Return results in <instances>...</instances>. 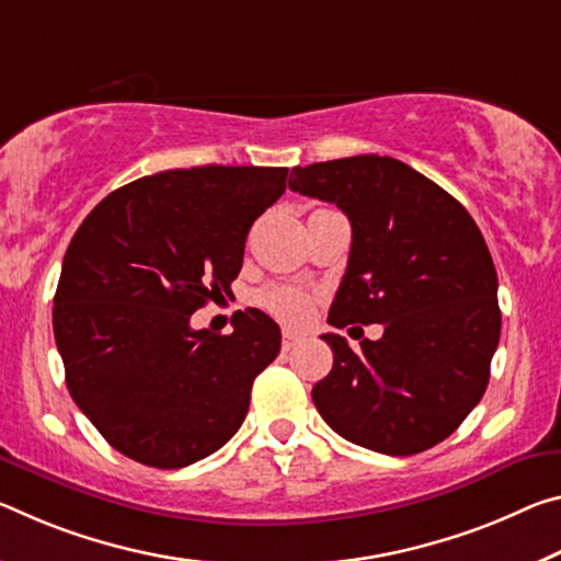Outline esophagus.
Instances as JSON below:
<instances>
[{
    "instance_id": "34e87169",
    "label": "esophagus",
    "mask_w": 561,
    "mask_h": 561,
    "mask_svg": "<svg viewBox=\"0 0 561 561\" xmlns=\"http://www.w3.org/2000/svg\"><path fill=\"white\" fill-rule=\"evenodd\" d=\"M301 342V336H297V334H291V332H284L282 334V350L284 352H289V350H295V346Z\"/></svg>"
}]
</instances>
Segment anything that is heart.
Returning a JSON list of instances; mask_svg holds the SVG:
<instances>
[{"mask_svg":"<svg viewBox=\"0 0 561 561\" xmlns=\"http://www.w3.org/2000/svg\"><path fill=\"white\" fill-rule=\"evenodd\" d=\"M260 305L282 324L299 327L312 317V297L297 287H272L260 295Z\"/></svg>","mask_w":561,"mask_h":561,"instance_id":"1","label":"heart"}]
</instances>
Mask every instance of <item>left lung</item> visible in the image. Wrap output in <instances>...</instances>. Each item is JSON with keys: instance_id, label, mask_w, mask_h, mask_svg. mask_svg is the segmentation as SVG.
<instances>
[{"instance_id": "8db88e82", "label": "left lung", "mask_w": 561, "mask_h": 561, "mask_svg": "<svg viewBox=\"0 0 561 561\" xmlns=\"http://www.w3.org/2000/svg\"><path fill=\"white\" fill-rule=\"evenodd\" d=\"M289 190L332 202L352 225L344 279L327 322L381 324L354 352L340 334L312 399L359 447L420 455L447 439L482 399L500 344L496 270L469 211L404 162L359 154L291 169Z\"/></svg>"}]
</instances>
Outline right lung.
I'll return each instance as SVG.
<instances>
[{
  "label": "right lung",
  "mask_w": 561,
  "mask_h": 561,
  "mask_svg": "<svg viewBox=\"0 0 561 561\" xmlns=\"http://www.w3.org/2000/svg\"><path fill=\"white\" fill-rule=\"evenodd\" d=\"M287 167L169 169L119 186L67 247L55 295L67 389L139 465L180 469L234 437L282 334L260 309L232 334L192 329L232 295L249 227L287 190Z\"/></svg>",
  "instance_id": "right-lung-1"
}]
</instances>
